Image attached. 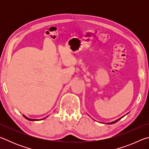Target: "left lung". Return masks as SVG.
<instances>
[{"mask_svg": "<svg viewBox=\"0 0 149 149\" xmlns=\"http://www.w3.org/2000/svg\"><path fill=\"white\" fill-rule=\"evenodd\" d=\"M128 113H129V112H128ZM128 113H127V114H128ZM126 114H125V115H126ZM125 115H124V116H125ZM123 116H122V117L120 118L119 119H118V120H115V121H113V122H108V123H107V124H113V123H115L116 122H117L118 121H119L120 119H122V118Z\"/></svg>", "mask_w": 149, "mask_h": 149, "instance_id": "left-lung-1", "label": "left lung"}]
</instances>
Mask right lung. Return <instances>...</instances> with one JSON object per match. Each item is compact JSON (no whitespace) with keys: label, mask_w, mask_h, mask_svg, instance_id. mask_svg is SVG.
<instances>
[{"label":"right lung","mask_w":149,"mask_h":149,"mask_svg":"<svg viewBox=\"0 0 149 149\" xmlns=\"http://www.w3.org/2000/svg\"><path fill=\"white\" fill-rule=\"evenodd\" d=\"M23 116L26 118V119H27V120H29V121H39V120H44L45 118H47L48 116H47L46 118H42V119H31V118H27V116H26L25 115H23Z\"/></svg>","instance_id":"add662e5"}]
</instances>
